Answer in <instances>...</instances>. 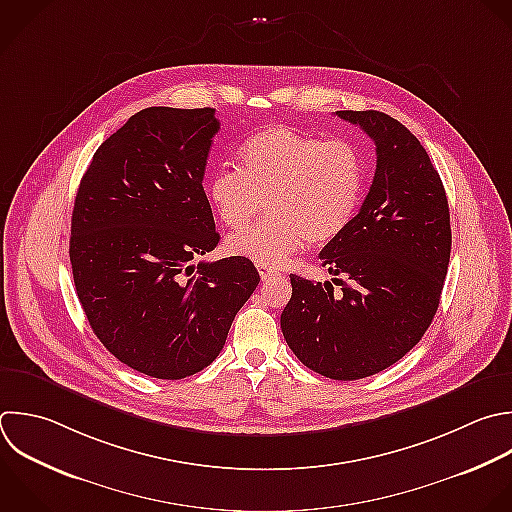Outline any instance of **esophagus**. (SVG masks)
<instances>
[{
    "instance_id": "34e87169",
    "label": "esophagus",
    "mask_w": 512,
    "mask_h": 512,
    "mask_svg": "<svg viewBox=\"0 0 512 512\" xmlns=\"http://www.w3.org/2000/svg\"><path fill=\"white\" fill-rule=\"evenodd\" d=\"M258 268V274L262 280H270V278H278L280 276V270L278 268H272V266H266V264H256Z\"/></svg>"
}]
</instances>
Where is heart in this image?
I'll list each match as a JSON object with an SVG mask.
<instances>
[{"label": "heart", "mask_w": 512, "mask_h": 512, "mask_svg": "<svg viewBox=\"0 0 512 512\" xmlns=\"http://www.w3.org/2000/svg\"><path fill=\"white\" fill-rule=\"evenodd\" d=\"M240 170H220L208 196L220 220L244 230L228 238V250L256 264L280 266L306 242L320 246L352 222L366 184L362 154L348 140H320L288 126L250 136L238 152Z\"/></svg>", "instance_id": "1"}]
</instances>
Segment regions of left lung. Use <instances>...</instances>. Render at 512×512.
I'll use <instances>...</instances> for the list:
<instances>
[{
    "label": "left lung",
    "instance_id": "1",
    "mask_svg": "<svg viewBox=\"0 0 512 512\" xmlns=\"http://www.w3.org/2000/svg\"><path fill=\"white\" fill-rule=\"evenodd\" d=\"M336 116L376 144L360 212L320 252L322 266L348 282L338 294L330 282L292 274L280 328L304 366L332 380H358L398 362L424 336L438 310L452 234L442 180L416 136L376 110Z\"/></svg>",
    "mask_w": 512,
    "mask_h": 512
}]
</instances>
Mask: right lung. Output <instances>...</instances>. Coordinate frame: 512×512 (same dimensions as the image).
Here are the masks:
<instances>
[{
	"label": "right lung",
	"mask_w": 512,
	"mask_h": 512,
	"mask_svg": "<svg viewBox=\"0 0 512 512\" xmlns=\"http://www.w3.org/2000/svg\"><path fill=\"white\" fill-rule=\"evenodd\" d=\"M216 110L146 108L94 154L74 204L76 294L100 342L162 380L204 370L260 282L244 256L198 262L220 240L202 180Z\"/></svg>",
	"instance_id": "right-lung-1"
}]
</instances>
